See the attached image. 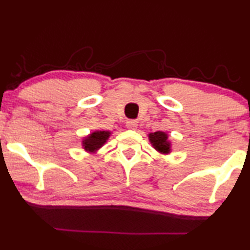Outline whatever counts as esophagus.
Masks as SVG:
<instances>
[{"instance_id":"obj_1","label":"esophagus","mask_w":250,"mask_h":250,"mask_svg":"<svg viewBox=\"0 0 250 250\" xmlns=\"http://www.w3.org/2000/svg\"><path fill=\"white\" fill-rule=\"evenodd\" d=\"M126 128L131 129V130H135L138 128V121L137 120H128L126 121Z\"/></svg>"}]
</instances>
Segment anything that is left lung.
Segmentation results:
<instances>
[{"label":"left lung","mask_w":250,"mask_h":250,"mask_svg":"<svg viewBox=\"0 0 250 250\" xmlns=\"http://www.w3.org/2000/svg\"><path fill=\"white\" fill-rule=\"evenodd\" d=\"M149 140L152 143L154 149L159 151L160 153H168L170 152L171 145L167 141V135L162 131H156V132L149 134Z\"/></svg>","instance_id":"obj_1"}]
</instances>
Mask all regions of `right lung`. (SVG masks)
<instances>
[{"mask_svg":"<svg viewBox=\"0 0 250 250\" xmlns=\"http://www.w3.org/2000/svg\"><path fill=\"white\" fill-rule=\"evenodd\" d=\"M109 135V131H96V132H92L87 138L83 139V145L84 146V150L95 152L100 149L107 142Z\"/></svg>","mask_w":250,"mask_h":250,"instance_id":"add662e5","label":"right lung"}]
</instances>
